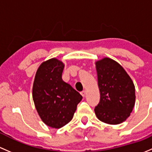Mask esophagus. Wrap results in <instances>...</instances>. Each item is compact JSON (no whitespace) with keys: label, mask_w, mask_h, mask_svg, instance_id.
Here are the masks:
<instances>
[{"label":"esophagus","mask_w":152,"mask_h":152,"mask_svg":"<svg viewBox=\"0 0 152 152\" xmlns=\"http://www.w3.org/2000/svg\"><path fill=\"white\" fill-rule=\"evenodd\" d=\"M80 94L82 95L83 96H85L86 94V91H83L80 92Z\"/></svg>","instance_id":"obj_1"}]
</instances>
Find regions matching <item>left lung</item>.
<instances>
[{"label":"left lung","mask_w":152,"mask_h":152,"mask_svg":"<svg viewBox=\"0 0 152 152\" xmlns=\"http://www.w3.org/2000/svg\"><path fill=\"white\" fill-rule=\"evenodd\" d=\"M100 101L94 108L98 119L118 124L130 115L135 103L133 82L118 62L109 58L96 61Z\"/></svg>","instance_id":"1"}]
</instances>
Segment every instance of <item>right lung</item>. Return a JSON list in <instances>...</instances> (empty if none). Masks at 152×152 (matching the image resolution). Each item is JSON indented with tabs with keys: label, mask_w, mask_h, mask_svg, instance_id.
I'll list each match as a JSON object with an SVG mask.
<instances>
[{
	"label": "right lung",
	"mask_w": 152,
	"mask_h": 152,
	"mask_svg": "<svg viewBox=\"0 0 152 152\" xmlns=\"http://www.w3.org/2000/svg\"><path fill=\"white\" fill-rule=\"evenodd\" d=\"M64 64L57 58L42 62L34 78L32 96L42 121L59 129L72 119L83 96L62 80Z\"/></svg>",
	"instance_id": "add662e5"
}]
</instances>
